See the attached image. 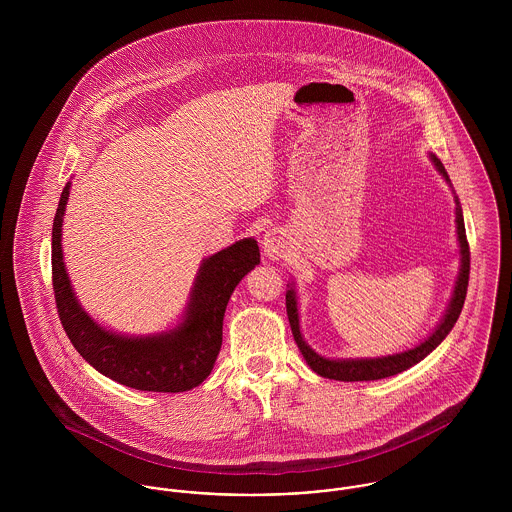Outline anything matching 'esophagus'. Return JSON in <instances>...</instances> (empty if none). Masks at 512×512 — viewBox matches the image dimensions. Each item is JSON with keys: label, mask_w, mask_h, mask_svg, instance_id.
<instances>
[{"label": "esophagus", "mask_w": 512, "mask_h": 512, "mask_svg": "<svg viewBox=\"0 0 512 512\" xmlns=\"http://www.w3.org/2000/svg\"><path fill=\"white\" fill-rule=\"evenodd\" d=\"M262 248H264V254L272 260H278L282 258L284 254V248H286V240L282 236L280 230H268L264 234V240H262Z\"/></svg>", "instance_id": "esophagus-1"}]
</instances>
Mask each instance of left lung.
I'll return each mask as SVG.
<instances>
[{"label": "left lung", "instance_id": "left-lung-1", "mask_svg": "<svg viewBox=\"0 0 512 512\" xmlns=\"http://www.w3.org/2000/svg\"><path fill=\"white\" fill-rule=\"evenodd\" d=\"M439 173L445 177V181H449L445 167L441 165L436 155H432ZM455 222H457V236H459V246H461V272L457 278V286L451 297L449 309L443 317V321L439 323L438 329L416 349H410L406 353L400 355H392V357H382V359H361V361H329L323 359L319 355H315L303 341L301 333H299V317H297V303H295V293L288 290L286 293V307H288V319L292 325L293 339L303 355V359L307 361V365L311 366L319 376L325 378H333V380H343V382H363V380H378V378H386V376H394L410 366L420 363L422 359H426L439 343L447 337V333L453 329L465 295H467V286H469V266H471V252H469V242H467V234H465V224H463V213L461 207L457 203L455 207Z\"/></svg>", "mask_w": 512, "mask_h": 512}]
</instances>
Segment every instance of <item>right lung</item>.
I'll list each match as a JSON object with an SVG mask.
<instances>
[{"label":"right lung","mask_w":512,"mask_h":512,"mask_svg":"<svg viewBox=\"0 0 512 512\" xmlns=\"http://www.w3.org/2000/svg\"><path fill=\"white\" fill-rule=\"evenodd\" d=\"M63 189L53 220L51 270L57 313L74 349L104 376L147 392H185L213 370L222 345V317L238 282L260 264L256 240L244 238L205 260L185 321L167 335L128 339L104 331L78 305L63 264L61 226L69 199Z\"/></svg>","instance_id":"add662e5"}]
</instances>
